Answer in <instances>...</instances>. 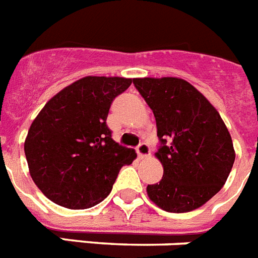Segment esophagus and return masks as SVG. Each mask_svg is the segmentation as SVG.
<instances>
[{"label":"esophagus","instance_id":"esophagus-1","mask_svg":"<svg viewBox=\"0 0 258 258\" xmlns=\"http://www.w3.org/2000/svg\"><path fill=\"white\" fill-rule=\"evenodd\" d=\"M136 152H138V156L140 159H144V157H148L151 155V148L147 143H142L138 148H136Z\"/></svg>","mask_w":258,"mask_h":258}]
</instances>
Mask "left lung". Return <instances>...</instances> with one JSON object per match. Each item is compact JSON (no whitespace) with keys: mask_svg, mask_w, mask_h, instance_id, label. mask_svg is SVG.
<instances>
[{"mask_svg":"<svg viewBox=\"0 0 258 258\" xmlns=\"http://www.w3.org/2000/svg\"><path fill=\"white\" fill-rule=\"evenodd\" d=\"M152 109L164 168L160 182L147 194L160 209L187 213L203 206L226 183L235 149L226 124L209 99L177 77L134 79Z\"/></svg>","mask_w":258,"mask_h":258,"instance_id":"8db88e82","label":"left lung"}]
</instances>
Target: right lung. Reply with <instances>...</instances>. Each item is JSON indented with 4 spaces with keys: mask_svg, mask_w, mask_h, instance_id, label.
Returning a JSON list of instances; mask_svg holds the SVG:
<instances>
[{
    "mask_svg": "<svg viewBox=\"0 0 258 258\" xmlns=\"http://www.w3.org/2000/svg\"><path fill=\"white\" fill-rule=\"evenodd\" d=\"M133 82L88 76L60 90L31 123L25 140L30 176L49 201L89 209L109 196L123 165L136 159L106 124L111 102Z\"/></svg>",
    "mask_w": 258,
    "mask_h": 258,
    "instance_id": "1",
    "label": "right lung"
}]
</instances>
